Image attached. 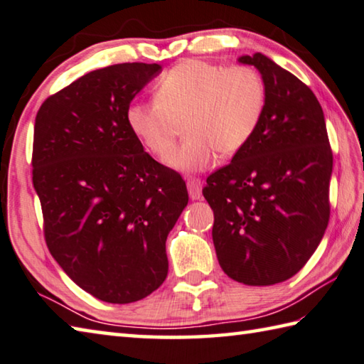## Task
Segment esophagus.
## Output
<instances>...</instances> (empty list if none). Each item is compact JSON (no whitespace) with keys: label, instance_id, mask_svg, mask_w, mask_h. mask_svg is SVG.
I'll return each mask as SVG.
<instances>
[{"label":"esophagus","instance_id":"obj_1","mask_svg":"<svg viewBox=\"0 0 364 364\" xmlns=\"http://www.w3.org/2000/svg\"><path fill=\"white\" fill-rule=\"evenodd\" d=\"M186 184H188V191H189L191 199H193V200L200 199V196H202V181H200V178H189Z\"/></svg>","mask_w":364,"mask_h":364}]
</instances>
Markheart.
<instances>
[{
  "label": "heart",
  "instance_id": "heart-1",
  "mask_svg": "<svg viewBox=\"0 0 364 364\" xmlns=\"http://www.w3.org/2000/svg\"><path fill=\"white\" fill-rule=\"evenodd\" d=\"M266 108V84L250 65L183 60L165 71L156 98L127 108V124L151 154L165 157L180 124L188 140L168 156L176 170L208 168L218 153L232 157L255 136Z\"/></svg>",
  "mask_w": 364,
  "mask_h": 364
}]
</instances>
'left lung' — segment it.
Segmentation results:
<instances>
[{
	"label": "left lung",
	"mask_w": 364,
	"mask_h": 364,
	"mask_svg": "<svg viewBox=\"0 0 364 364\" xmlns=\"http://www.w3.org/2000/svg\"><path fill=\"white\" fill-rule=\"evenodd\" d=\"M266 108L255 136L207 178L218 261L230 279L267 287L291 279L328 228L333 151L320 102L309 85L257 52Z\"/></svg>",
	"instance_id": "1"
}]
</instances>
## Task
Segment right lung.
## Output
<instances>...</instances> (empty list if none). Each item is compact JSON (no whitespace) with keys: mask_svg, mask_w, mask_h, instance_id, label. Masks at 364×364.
Returning <instances> with one entry per match:
<instances>
[{"mask_svg":"<svg viewBox=\"0 0 364 364\" xmlns=\"http://www.w3.org/2000/svg\"><path fill=\"white\" fill-rule=\"evenodd\" d=\"M161 70L135 62L90 71L46 98L35 119L46 243L65 274L105 302L140 301L162 285L165 240L189 199L181 175L143 149L125 117Z\"/></svg>","mask_w":364,"mask_h":364,"instance_id":"add662e5","label":"right lung"}]
</instances>
